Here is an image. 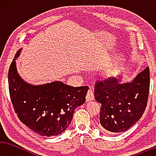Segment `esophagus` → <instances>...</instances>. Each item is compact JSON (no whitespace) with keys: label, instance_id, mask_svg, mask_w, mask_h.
<instances>
[{"label":"esophagus","instance_id":"obj_1","mask_svg":"<svg viewBox=\"0 0 156 156\" xmlns=\"http://www.w3.org/2000/svg\"><path fill=\"white\" fill-rule=\"evenodd\" d=\"M86 101L88 102V101H92L94 99V94H93V92H92V91L90 89L88 91V93H87V95H86Z\"/></svg>","mask_w":156,"mask_h":156}]
</instances>
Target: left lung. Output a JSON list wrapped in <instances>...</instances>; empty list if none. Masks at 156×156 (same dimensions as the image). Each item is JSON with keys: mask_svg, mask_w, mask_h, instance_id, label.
Here are the masks:
<instances>
[{"mask_svg": "<svg viewBox=\"0 0 156 156\" xmlns=\"http://www.w3.org/2000/svg\"><path fill=\"white\" fill-rule=\"evenodd\" d=\"M149 79L147 67L131 82L121 83V80L112 76L95 83L94 99L101 104L100 124L103 129L121 133L138 122L147 105Z\"/></svg>", "mask_w": 156, "mask_h": 156, "instance_id": "left-lung-1", "label": "left lung"}]
</instances>
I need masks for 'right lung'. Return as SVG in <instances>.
Returning <instances> with one entry per match:
<instances>
[{"mask_svg": "<svg viewBox=\"0 0 156 156\" xmlns=\"http://www.w3.org/2000/svg\"><path fill=\"white\" fill-rule=\"evenodd\" d=\"M8 73L9 90L15 112L20 121L40 136H55L67 129L74 111L86 101L88 86L73 87L55 81L32 85L18 75L15 60Z\"/></svg>", "mask_w": 156, "mask_h": 156, "instance_id": "right-lung-1", "label": "right lung"}]
</instances>
